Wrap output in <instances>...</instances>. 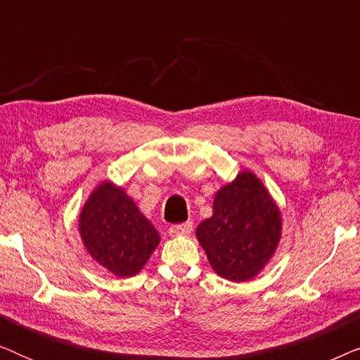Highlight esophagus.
<instances>
[{
    "instance_id": "obj_1",
    "label": "esophagus",
    "mask_w": 360,
    "mask_h": 360,
    "mask_svg": "<svg viewBox=\"0 0 360 360\" xmlns=\"http://www.w3.org/2000/svg\"><path fill=\"white\" fill-rule=\"evenodd\" d=\"M191 229H193V223L191 221H186V223L181 224H172L169 228L170 236H181V234H190Z\"/></svg>"
}]
</instances>
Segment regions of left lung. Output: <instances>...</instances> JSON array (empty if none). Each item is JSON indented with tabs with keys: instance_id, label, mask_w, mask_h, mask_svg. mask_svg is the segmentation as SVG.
Returning <instances> with one entry per match:
<instances>
[{
	"instance_id": "8db88e82",
	"label": "left lung",
	"mask_w": 360,
	"mask_h": 360,
	"mask_svg": "<svg viewBox=\"0 0 360 360\" xmlns=\"http://www.w3.org/2000/svg\"><path fill=\"white\" fill-rule=\"evenodd\" d=\"M280 229V211L265 186L250 172H240L216 193L213 216L196 228V238L219 277L245 282L272 257Z\"/></svg>"
}]
</instances>
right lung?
<instances>
[{
    "label": "right lung",
    "mask_w": 360,
    "mask_h": 360,
    "mask_svg": "<svg viewBox=\"0 0 360 360\" xmlns=\"http://www.w3.org/2000/svg\"><path fill=\"white\" fill-rule=\"evenodd\" d=\"M78 228L91 257L117 277L139 272L160 239L124 190L108 181L83 206Z\"/></svg>",
    "instance_id": "right-lung-1"
}]
</instances>
